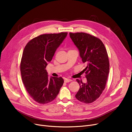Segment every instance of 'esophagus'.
Wrapping results in <instances>:
<instances>
[{
  "label": "esophagus",
  "instance_id": "1",
  "mask_svg": "<svg viewBox=\"0 0 132 132\" xmlns=\"http://www.w3.org/2000/svg\"><path fill=\"white\" fill-rule=\"evenodd\" d=\"M72 80L71 79H66L64 80V82H66V83H67V82H70L71 81H72Z\"/></svg>",
  "mask_w": 132,
  "mask_h": 132
}]
</instances>
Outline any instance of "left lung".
<instances>
[{"mask_svg":"<svg viewBox=\"0 0 132 132\" xmlns=\"http://www.w3.org/2000/svg\"><path fill=\"white\" fill-rule=\"evenodd\" d=\"M70 36L78 48L83 62L87 66L83 70L87 82L77 79L80 86L75 97L88 104L95 101L104 90L109 73V61L105 47L99 38L85 32H70Z\"/></svg>","mask_w":132,"mask_h":132,"instance_id":"obj_1","label":"left lung"}]
</instances>
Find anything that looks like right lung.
I'll list each match as a JSON object with an SVG mask.
<instances>
[{"label": "right lung", "instance_id": "right-lung-1", "mask_svg": "<svg viewBox=\"0 0 132 132\" xmlns=\"http://www.w3.org/2000/svg\"><path fill=\"white\" fill-rule=\"evenodd\" d=\"M67 35V32L40 35L24 48L20 64L22 80L28 93L39 104L55 99L64 84L61 77L48 78L45 68Z\"/></svg>", "mask_w": 132, "mask_h": 132}]
</instances>
